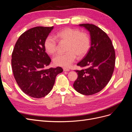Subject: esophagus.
Returning a JSON list of instances; mask_svg holds the SVG:
<instances>
[{"label": "esophagus", "mask_w": 132, "mask_h": 132, "mask_svg": "<svg viewBox=\"0 0 132 132\" xmlns=\"http://www.w3.org/2000/svg\"><path fill=\"white\" fill-rule=\"evenodd\" d=\"M63 70L64 71H69L70 70L68 68H63Z\"/></svg>", "instance_id": "1"}]
</instances>
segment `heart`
Instances as JSON below:
<instances>
[{"label":"heart","mask_w":132,"mask_h":132,"mask_svg":"<svg viewBox=\"0 0 132 132\" xmlns=\"http://www.w3.org/2000/svg\"><path fill=\"white\" fill-rule=\"evenodd\" d=\"M55 37L59 42L68 43L67 51L64 54L58 53L53 57L55 65L63 67H69L77 58H81L87 53L90 47V39L85 32L78 29L67 27L56 34ZM57 39L51 36L45 39L44 47L47 52L53 54L57 50Z\"/></svg>","instance_id":"b5f03b06"}]
</instances>
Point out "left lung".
<instances>
[{
	"mask_svg": "<svg viewBox=\"0 0 132 132\" xmlns=\"http://www.w3.org/2000/svg\"><path fill=\"white\" fill-rule=\"evenodd\" d=\"M90 32L91 47L86 56L77 64L85 68L76 70L78 77L73 86L78 93L91 95L102 90L110 80L115 65V51L111 39L97 26L80 24Z\"/></svg>",
	"mask_w": 132,
	"mask_h": 132,
	"instance_id": "left-lung-1",
	"label": "left lung"
}]
</instances>
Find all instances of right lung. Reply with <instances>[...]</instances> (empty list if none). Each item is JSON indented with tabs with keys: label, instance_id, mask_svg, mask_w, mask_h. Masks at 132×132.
Listing matches in <instances>:
<instances>
[{
	"label": "right lung",
	"instance_id": "obj_1",
	"mask_svg": "<svg viewBox=\"0 0 132 132\" xmlns=\"http://www.w3.org/2000/svg\"><path fill=\"white\" fill-rule=\"evenodd\" d=\"M53 26H37L23 32L18 38L11 55V67L16 81L21 90L34 98H41L52 89L56 76L63 69H46L51 59L44 42Z\"/></svg>",
	"mask_w": 132,
	"mask_h": 132
}]
</instances>
